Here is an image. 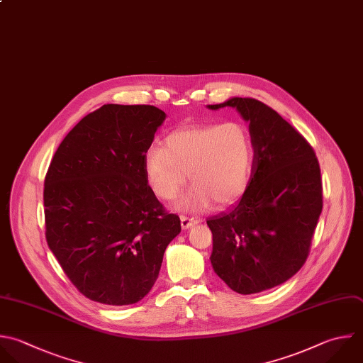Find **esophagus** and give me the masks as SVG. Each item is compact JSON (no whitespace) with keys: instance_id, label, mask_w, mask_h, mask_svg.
<instances>
[{"instance_id":"esophagus-1","label":"esophagus","mask_w":363,"mask_h":363,"mask_svg":"<svg viewBox=\"0 0 363 363\" xmlns=\"http://www.w3.org/2000/svg\"><path fill=\"white\" fill-rule=\"evenodd\" d=\"M199 221L197 220H194V218H189V217H184V216H182V227L184 228V230H189V228H191L193 225H196Z\"/></svg>"}]
</instances>
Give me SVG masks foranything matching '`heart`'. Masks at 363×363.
Returning <instances> with one entry per match:
<instances>
[{"mask_svg": "<svg viewBox=\"0 0 363 363\" xmlns=\"http://www.w3.org/2000/svg\"><path fill=\"white\" fill-rule=\"evenodd\" d=\"M255 149L248 128L241 122L177 129L163 147L145 155V177L152 191L164 201L174 200L189 180L193 184L182 200L186 210L224 207L245 191L254 167Z\"/></svg>", "mask_w": 363, "mask_h": 363, "instance_id": "obj_1", "label": "heart"}]
</instances>
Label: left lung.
<instances>
[{
    "label": "left lung",
    "mask_w": 363,
    "mask_h": 363,
    "mask_svg": "<svg viewBox=\"0 0 363 363\" xmlns=\"http://www.w3.org/2000/svg\"><path fill=\"white\" fill-rule=\"evenodd\" d=\"M234 108L248 123L255 157L242 197L207 220L214 272L235 292L274 288L303 265L322 211V182L311 145L265 104L231 98L208 109Z\"/></svg>",
    "instance_id": "8db88e82"
}]
</instances>
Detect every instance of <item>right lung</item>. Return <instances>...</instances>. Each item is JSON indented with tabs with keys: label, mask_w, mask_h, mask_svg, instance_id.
Here are the masks:
<instances>
[{
	"label": "right lung",
	"mask_w": 363,
	"mask_h": 363,
	"mask_svg": "<svg viewBox=\"0 0 363 363\" xmlns=\"http://www.w3.org/2000/svg\"><path fill=\"white\" fill-rule=\"evenodd\" d=\"M166 113L150 105H104L62 140L50 164V250L86 298L130 305L155 285L180 218L149 187L143 160Z\"/></svg>",
	"instance_id": "right-lung-1"
}]
</instances>
